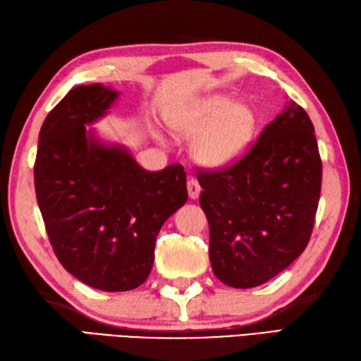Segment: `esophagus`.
I'll use <instances>...</instances> for the list:
<instances>
[{"label":"esophagus","instance_id":"esophagus-1","mask_svg":"<svg viewBox=\"0 0 361 361\" xmlns=\"http://www.w3.org/2000/svg\"><path fill=\"white\" fill-rule=\"evenodd\" d=\"M188 192L192 200H195V198H198V195H200L202 188H200V185H198V181L195 178L188 180Z\"/></svg>","mask_w":361,"mask_h":361}]
</instances>
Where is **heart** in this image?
I'll list each match as a JSON object with an SVG mask.
<instances>
[{"label": "heart", "mask_w": 361, "mask_h": 361, "mask_svg": "<svg viewBox=\"0 0 361 361\" xmlns=\"http://www.w3.org/2000/svg\"><path fill=\"white\" fill-rule=\"evenodd\" d=\"M176 135L195 137L192 157L206 169H221L248 150L257 130V113L243 101L214 94L173 111L167 118Z\"/></svg>", "instance_id": "obj_1"}]
</instances>
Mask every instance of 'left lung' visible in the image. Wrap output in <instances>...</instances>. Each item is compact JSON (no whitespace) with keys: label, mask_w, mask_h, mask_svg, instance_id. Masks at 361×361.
<instances>
[{"label":"left lung","mask_w":361,"mask_h":361,"mask_svg":"<svg viewBox=\"0 0 361 361\" xmlns=\"http://www.w3.org/2000/svg\"><path fill=\"white\" fill-rule=\"evenodd\" d=\"M321 178L315 128L295 102L233 166L198 172L217 279L234 288L257 287L301 256L315 224Z\"/></svg>","instance_id":"8db88e82"}]
</instances>
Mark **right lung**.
Segmentation results:
<instances>
[{
	"mask_svg": "<svg viewBox=\"0 0 361 361\" xmlns=\"http://www.w3.org/2000/svg\"><path fill=\"white\" fill-rule=\"evenodd\" d=\"M118 96L101 83L74 87L46 116L34 166L38 208L59 262L104 291L145 282L161 226L188 200L183 166L147 172L124 145L105 144L85 127Z\"/></svg>",
	"mask_w": 361,
	"mask_h": 361,
	"instance_id": "1",
	"label": "right lung"
}]
</instances>
